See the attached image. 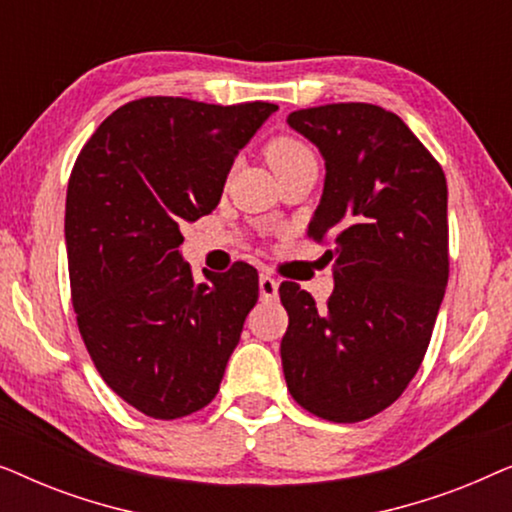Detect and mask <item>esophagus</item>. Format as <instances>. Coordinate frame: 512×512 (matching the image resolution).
<instances>
[{
    "instance_id": "34e87169",
    "label": "esophagus",
    "mask_w": 512,
    "mask_h": 512,
    "mask_svg": "<svg viewBox=\"0 0 512 512\" xmlns=\"http://www.w3.org/2000/svg\"><path fill=\"white\" fill-rule=\"evenodd\" d=\"M258 291H261L263 300H275L279 293V284L270 275H261V279H258Z\"/></svg>"
}]
</instances>
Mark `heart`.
Here are the masks:
<instances>
[{
  "instance_id": "heart-1",
  "label": "heart",
  "mask_w": 512,
  "mask_h": 512,
  "mask_svg": "<svg viewBox=\"0 0 512 512\" xmlns=\"http://www.w3.org/2000/svg\"><path fill=\"white\" fill-rule=\"evenodd\" d=\"M265 158H268V163L272 170L282 172L286 167L298 163V160H305V158H314L312 151L307 149L303 142H298V139L293 137H275L270 139L268 144H265Z\"/></svg>"
}]
</instances>
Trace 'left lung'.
<instances>
[{
    "label": "left lung",
    "mask_w": 512,
    "mask_h": 512,
    "mask_svg": "<svg viewBox=\"0 0 512 512\" xmlns=\"http://www.w3.org/2000/svg\"><path fill=\"white\" fill-rule=\"evenodd\" d=\"M317 146L324 193L310 221L333 242V293L317 307L284 282L286 387L328 422H361L403 394L443 303L447 272V181L443 167L391 111L347 102L286 118Z\"/></svg>",
    "instance_id": "left-lung-1"
}]
</instances>
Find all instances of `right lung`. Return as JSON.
Here are the masks:
<instances>
[{
    "instance_id": "1",
    "label": "right lung",
    "mask_w": 512,
    "mask_h": 512,
    "mask_svg": "<svg viewBox=\"0 0 512 512\" xmlns=\"http://www.w3.org/2000/svg\"><path fill=\"white\" fill-rule=\"evenodd\" d=\"M275 111L144 97L116 109L74 163L65 242L81 338L102 380L153 419L212 401L258 300L251 265L202 270L198 284L179 244Z\"/></svg>"
}]
</instances>
